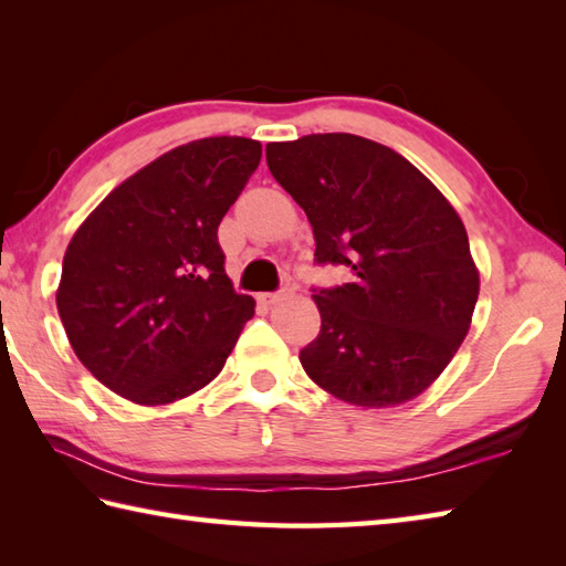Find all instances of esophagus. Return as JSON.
I'll use <instances>...</instances> for the list:
<instances>
[{"mask_svg":"<svg viewBox=\"0 0 566 566\" xmlns=\"http://www.w3.org/2000/svg\"><path fill=\"white\" fill-rule=\"evenodd\" d=\"M282 298V294H260V302L262 304H268V306H272V304H276Z\"/></svg>","mask_w":566,"mask_h":566,"instance_id":"34e87169","label":"esophagus"}]
</instances>
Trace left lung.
Listing matches in <instances>:
<instances>
[{"mask_svg":"<svg viewBox=\"0 0 566 566\" xmlns=\"http://www.w3.org/2000/svg\"><path fill=\"white\" fill-rule=\"evenodd\" d=\"M268 167L308 216L318 264L353 280L321 290V333L298 359L335 399L401 406L450 365L472 326L479 270L460 213L403 155L363 136L268 143Z\"/></svg>","mask_w":566,"mask_h":566,"instance_id":"obj_1","label":"left lung"}]
</instances>
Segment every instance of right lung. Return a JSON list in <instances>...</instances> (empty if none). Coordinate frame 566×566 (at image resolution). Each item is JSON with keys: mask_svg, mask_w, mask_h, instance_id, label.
<instances>
[{"mask_svg": "<svg viewBox=\"0 0 566 566\" xmlns=\"http://www.w3.org/2000/svg\"><path fill=\"white\" fill-rule=\"evenodd\" d=\"M260 158L252 138L185 143L124 179L72 235L57 314L106 389L165 406L223 369L255 298L233 292L216 233Z\"/></svg>", "mask_w": 566, "mask_h": 566, "instance_id": "obj_1", "label": "right lung"}]
</instances>
